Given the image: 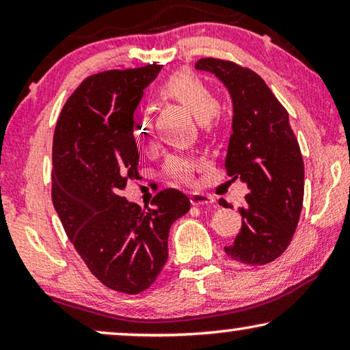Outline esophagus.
Returning <instances> with one entry per match:
<instances>
[{"label":"esophagus","mask_w":350,"mask_h":350,"mask_svg":"<svg viewBox=\"0 0 350 350\" xmlns=\"http://www.w3.org/2000/svg\"><path fill=\"white\" fill-rule=\"evenodd\" d=\"M190 203L193 206H211L215 203V200L211 195H206V193H191Z\"/></svg>","instance_id":"obj_1"}]
</instances>
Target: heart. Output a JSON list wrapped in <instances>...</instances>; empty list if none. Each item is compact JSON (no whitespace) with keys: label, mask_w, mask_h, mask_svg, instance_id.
<instances>
[{"label":"heart","mask_w":350,"mask_h":350,"mask_svg":"<svg viewBox=\"0 0 350 350\" xmlns=\"http://www.w3.org/2000/svg\"><path fill=\"white\" fill-rule=\"evenodd\" d=\"M157 96L163 101L176 103L189 112L198 122L201 128H206L214 116L219 112V103L206 83L191 72L182 71L170 76L157 88ZM133 133L142 150L149 152L155 147L154 125L146 114H139L133 124ZM196 160L187 155L173 154L166 159L163 174L170 182L189 184L193 179Z\"/></svg>","instance_id":"b5f03b06"}]
</instances>
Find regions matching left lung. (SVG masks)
Instances as JSON below:
<instances>
[{
  "label": "left lung",
  "mask_w": 350,
  "mask_h": 350,
  "mask_svg": "<svg viewBox=\"0 0 350 350\" xmlns=\"http://www.w3.org/2000/svg\"><path fill=\"white\" fill-rule=\"evenodd\" d=\"M195 70L214 75L233 103L225 168L247 185L239 208L243 225L225 252L250 267L282 255L303 209L304 165L288 112L257 72L217 58H201ZM230 208L225 200L219 201Z\"/></svg>",
  "instance_id": "left-lung-1"
}]
</instances>
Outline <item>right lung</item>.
Here are the masks:
<instances>
[{"instance_id": "right-lung-1", "label": "right lung", "mask_w": 350, "mask_h": 350, "mask_svg": "<svg viewBox=\"0 0 350 350\" xmlns=\"http://www.w3.org/2000/svg\"><path fill=\"white\" fill-rule=\"evenodd\" d=\"M160 70L149 65L85 79L53 133V208L92 274L128 295L154 284L168 260L171 225L190 209L176 189L157 193L147 209L122 196L139 176L135 111Z\"/></svg>"}]
</instances>
